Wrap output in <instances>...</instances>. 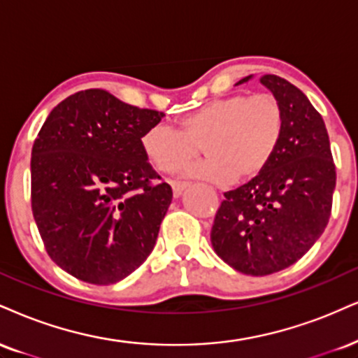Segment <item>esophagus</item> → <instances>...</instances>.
<instances>
[{
  "instance_id": "obj_1",
  "label": "esophagus",
  "mask_w": 358,
  "mask_h": 358,
  "mask_svg": "<svg viewBox=\"0 0 358 358\" xmlns=\"http://www.w3.org/2000/svg\"><path fill=\"white\" fill-rule=\"evenodd\" d=\"M187 187H188L187 183H180V182L171 183V190H173V196L178 198L185 190H187Z\"/></svg>"
}]
</instances>
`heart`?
<instances>
[{"label":"heart","instance_id":"1","mask_svg":"<svg viewBox=\"0 0 358 358\" xmlns=\"http://www.w3.org/2000/svg\"><path fill=\"white\" fill-rule=\"evenodd\" d=\"M283 124V108L272 93L231 94L182 116L178 130L153 124L140 143L163 173L178 171L201 148L206 160L188 166L185 175L223 185L260 175L278 150Z\"/></svg>","mask_w":358,"mask_h":358}]
</instances>
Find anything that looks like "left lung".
<instances>
[{"mask_svg":"<svg viewBox=\"0 0 358 358\" xmlns=\"http://www.w3.org/2000/svg\"><path fill=\"white\" fill-rule=\"evenodd\" d=\"M260 83L283 108L282 141L260 175L225 193L210 235L225 264L253 277L280 272L312 248L329 223L337 180L324 118L308 98L280 76Z\"/></svg>","mask_w":358,"mask_h":358,"instance_id":"8db88e82","label":"left lung"}]
</instances>
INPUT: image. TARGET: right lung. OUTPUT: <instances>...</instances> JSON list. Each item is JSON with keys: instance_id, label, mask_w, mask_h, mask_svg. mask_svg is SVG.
<instances>
[{"instance_id": "1", "label": "right lung", "mask_w": 358, "mask_h": 358, "mask_svg": "<svg viewBox=\"0 0 358 358\" xmlns=\"http://www.w3.org/2000/svg\"><path fill=\"white\" fill-rule=\"evenodd\" d=\"M105 90L56 105L31 152V208L46 252L59 268L111 285L146 260L171 203L170 185L141 150L163 118Z\"/></svg>"}]
</instances>
